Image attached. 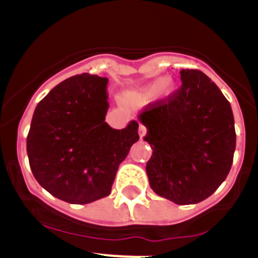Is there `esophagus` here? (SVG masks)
I'll use <instances>...</instances> for the list:
<instances>
[{"mask_svg":"<svg viewBox=\"0 0 258 258\" xmlns=\"http://www.w3.org/2000/svg\"><path fill=\"white\" fill-rule=\"evenodd\" d=\"M138 133H140L141 138H143V137L146 136V133H147V129H146V126H143V125H140V127H138Z\"/></svg>","mask_w":258,"mask_h":258,"instance_id":"esophagus-1","label":"esophagus"}]
</instances>
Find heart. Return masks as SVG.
I'll return each instance as SVG.
<instances>
[{
	"label": "heart",
	"instance_id": "1",
	"mask_svg": "<svg viewBox=\"0 0 258 258\" xmlns=\"http://www.w3.org/2000/svg\"><path fill=\"white\" fill-rule=\"evenodd\" d=\"M177 90V84L174 83V80L170 79V77H160V79H156L152 83L147 84L146 86H143L142 89H140L138 92L132 93V97L133 98H150L155 94L156 92H159V94L164 98H168L173 94V93Z\"/></svg>",
	"mask_w": 258,
	"mask_h": 258
}]
</instances>
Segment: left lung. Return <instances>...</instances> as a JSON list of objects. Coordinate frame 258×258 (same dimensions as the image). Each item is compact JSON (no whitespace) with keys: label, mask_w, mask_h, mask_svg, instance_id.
I'll list each match as a JSON object with an SVG mask.
<instances>
[{"label":"left lung","mask_w":258,"mask_h":258,"mask_svg":"<svg viewBox=\"0 0 258 258\" xmlns=\"http://www.w3.org/2000/svg\"><path fill=\"white\" fill-rule=\"evenodd\" d=\"M182 86L140 113L152 156L150 186L161 198L188 206L206 200L226 179L235 152L234 115L218 86L198 70H182Z\"/></svg>","instance_id":"8db88e82"}]
</instances>
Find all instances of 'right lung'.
<instances>
[{
    "mask_svg": "<svg viewBox=\"0 0 258 258\" xmlns=\"http://www.w3.org/2000/svg\"><path fill=\"white\" fill-rule=\"evenodd\" d=\"M108 79L76 75L52 88L37 104L27 137L36 181L71 204H89L111 194L113 179L132 146L138 122L113 129L108 111Z\"/></svg>",
    "mask_w": 258,
    "mask_h": 258,
    "instance_id": "right-lung-1",
    "label": "right lung"
}]
</instances>
